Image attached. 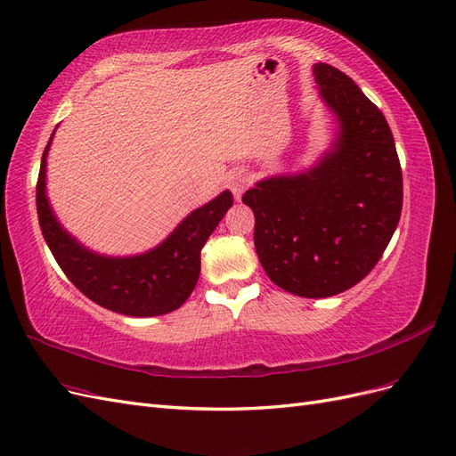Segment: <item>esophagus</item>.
Wrapping results in <instances>:
<instances>
[{
	"mask_svg": "<svg viewBox=\"0 0 456 456\" xmlns=\"http://www.w3.org/2000/svg\"><path fill=\"white\" fill-rule=\"evenodd\" d=\"M248 185H250V175L246 174L244 170H240V167L229 172V175H227V187L231 189L232 194H235V199H240L242 192L246 191V187H248Z\"/></svg>",
	"mask_w": 456,
	"mask_h": 456,
	"instance_id": "obj_1",
	"label": "esophagus"
}]
</instances>
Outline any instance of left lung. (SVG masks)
<instances>
[{
	"instance_id": "8db88e82",
	"label": "left lung",
	"mask_w": 456,
	"mask_h": 456,
	"mask_svg": "<svg viewBox=\"0 0 456 456\" xmlns=\"http://www.w3.org/2000/svg\"><path fill=\"white\" fill-rule=\"evenodd\" d=\"M321 99L340 126L332 149L296 175L257 181L254 246L267 277L302 297H329L365 279L401 217L403 175L384 114L349 76L314 67Z\"/></svg>"
}]
</instances>
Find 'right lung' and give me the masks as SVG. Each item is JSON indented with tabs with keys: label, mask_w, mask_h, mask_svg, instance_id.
Instances as JSON below:
<instances>
[{
	"label": "right lung",
	"mask_w": 456,
	"mask_h": 456,
	"mask_svg": "<svg viewBox=\"0 0 456 456\" xmlns=\"http://www.w3.org/2000/svg\"><path fill=\"white\" fill-rule=\"evenodd\" d=\"M51 141L53 135L42 156L36 206L44 239L64 275L91 302L122 315H166L183 305L200 275L202 246L232 206L231 191H224L191 212L156 248L127 257L101 256L69 235L51 210L45 194V164Z\"/></svg>",
	"instance_id": "add662e5"
}]
</instances>
